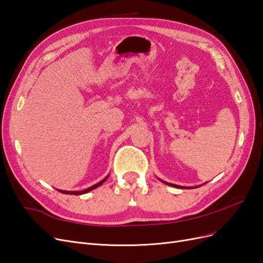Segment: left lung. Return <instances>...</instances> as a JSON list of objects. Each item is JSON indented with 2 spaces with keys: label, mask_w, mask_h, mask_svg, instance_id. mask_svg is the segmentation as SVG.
Here are the masks:
<instances>
[{
  "label": "left lung",
  "mask_w": 263,
  "mask_h": 263,
  "mask_svg": "<svg viewBox=\"0 0 263 263\" xmlns=\"http://www.w3.org/2000/svg\"><path fill=\"white\" fill-rule=\"evenodd\" d=\"M161 182H163L164 184H168V185H171V186H174V187H180V189H189V187H184V186H180V185H176V184H172V183H168V182H164L162 180H160Z\"/></svg>",
  "instance_id": "1"
}]
</instances>
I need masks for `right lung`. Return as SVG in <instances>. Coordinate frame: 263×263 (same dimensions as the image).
Returning <instances> with one entry per match:
<instances>
[{
	"mask_svg": "<svg viewBox=\"0 0 263 263\" xmlns=\"http://www.w3.org/2000/svg\"><path fill=\"white\" fill-rule=\"evenodd\" d=\"M107 178H108V176H107L106 178L103 179L101 182L97 183V184H94V185H92V186H90V187H87L86 190H83V191H63V190H58V191H59V192L63 193V194H72V195H80V194H84V193L90 192V191H92V190H94V189H97L98 186L102 185L103 183H104V182L106 181V179H107Z\"/></svg>",
	"mask_w": 263,
	"mask_h": 263,
	"instance_id": "1",
	"label": "right lung"
}]
</instances>
